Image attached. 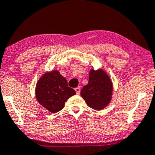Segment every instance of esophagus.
Instances as JSON below:
<instances>
[{
  "label": "esophagus",
  "instance_id": "obj_1",
  "mask_svg": "<svg viewBox=\"0 0 155 155\" xmlns=\"http://www.w3.org/2000/svg\"><path fill=\"white\" fill-rule=\"evenodd\" d=\"M75 91H76V94H80V91H81V89H80V87H76L75 88Z\"/></svg>",
  "mask_w": 155,
  "mask_h": 155
}]
</instances>
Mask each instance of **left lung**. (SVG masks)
<instances>
[{
    "mask_svg": "<svg viewBox=\"0 0 155 155\" xmlns=\"http://www.w3.org/2000/svg\"><path fill=\"white\" fill-rule=\"evenodd\" d=\"M112 82L102 69H91L89 82L81 91V96L87 105L95 110H100L110 102L112 95Z\"/></svg>",
    "mask_w": 155,
    "mask_h": 155,
    "instance_id": "left-lung-1",
    "label": "left lung"
}]
</instances>
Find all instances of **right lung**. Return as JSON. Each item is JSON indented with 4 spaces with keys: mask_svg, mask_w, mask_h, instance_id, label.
<instances>
[{
    "mask_svg": "<svg viewBox=\"0 0 155 155\" xmlns=\"http://www.w3.org/2000/svg\"><path fill=\"white\" fill-rule=\"evenodd\" d=\"M76 94L58 71L44 74L36 84V97L44 108L56 113L64 108L66 101Z\"/></svg>",
    "mask_w": 155,
    "mask_h": 155,
    "instance_id": "right-lung-1",
    "label": "right lung"
}]
</instances>
